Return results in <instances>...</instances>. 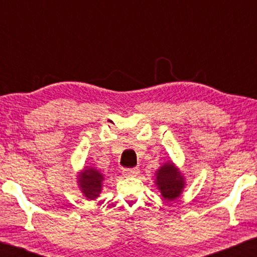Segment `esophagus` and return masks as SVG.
Segmentation results:
<instances>
[{
	"mask_svg": "<svg viewBox=\"0 0 257 257\" xmlns=\"http://www.w3.org/2000/svg\"><path fill=\"white\" fill-rule=\"evenodd\" d=\"M140 170L138 167L136 168H130V170H124L122 171V174L125 175V177H137V175L139 174Z\"/></svg>",
	"mask_w": 257,
	"mask_h": 257,
	"instance_id": "34e87169",
	"label": "esophagus"
}]
</instances>
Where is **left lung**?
Listing matches in <instances>:
<instances>
[{
  "instance_id": "obj_1",
  "label": "left lung",
  "mask_w": 257,
  "mask_h": 257,
  "mask_svg": "<svg viewBox=\"0 0 257 257\" xmlns=\"http://www.w3.org/2000/svg\"><path fill=\"white\" fill-rule=\"evenodd\" d=\"M154 184L160 192L161 199L173 201L179 198L186 187V178L172 160L164 163L154 173Z\"/></svg>"
}]
</instances>
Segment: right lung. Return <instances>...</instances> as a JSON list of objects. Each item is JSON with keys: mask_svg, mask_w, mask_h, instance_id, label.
Instances as JSON below:
<instances>
[{"mask_svg": "<svg viewBox=\"0 0 257 257\" xmlns=\"http://www.w3.org/2000/svg\"><path fill=\"white\" fill-rule=\"evenodd\" d=\"M77 186L87 200H96L103 191L104 174L92 166H84L77 172Z\"/></svg>", "mask_w": 257, "mask_h": 257, "instance_id": "obj_1", "label": "right lung"}]
</instances>
